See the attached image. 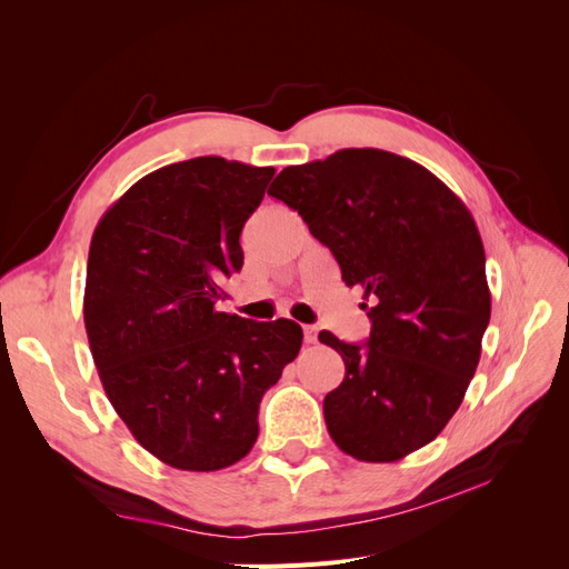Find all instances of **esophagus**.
I'll list each match as a JSON object with an SVG mask.
<instances>
[{
	"instance_id": "esophagus-1",
	"label": "esophagus",
	"mask_w": 569,
	"mask_h": 569,
	"mask_svg": "<svg viewBox=\"0 0 569 569\" xmlns=\"http://www.w3.org/2000/svg\"><path fill=\"white\" fill-rule=\"evenodd\" d=\"M303 341L306 343H316L318 341V330H316L313 325H306L303 327Z\"/></svg>"
}]
</instances>
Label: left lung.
Listing matches in <instances>:
<instances>
[{
    "label": "left lung",
    "mask_w": 569,
    "mask_h": 569,
    "mask_svg": "<svg viewBox=\"0 0 569 569\" xmlns=\"http://www.w3.org/2000/svg\"><path fill=\"white\" fill-rule=\"evenodd\" d=\"M268 194L299 211L341 280L370 299L360 303L372 322L363 343L318 335L347 368L325 396L327 432L366 462L422 449L462 403L491 316L468 206L420 163L382 149L289 166Z\"/></svg>",
    "instance_id": "1"
}]
</instances>
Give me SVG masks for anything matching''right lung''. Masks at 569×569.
Segmentation results:
<instances>
[{
    "instance_id": "1",
    "label": "right lung",
    "mask_w": 569,
    "mask_h": 569,
    "mask_svg": "<svg viewBox=\"0 0 569 569\" xmlns=\"http://www.w3.org/2000/svg\"><path fill=\"white\" fill-rule=\"evenodd\" d=\"M272 176L220 157L170 163L137 180L92 234L82 313L94 366L132 437L170 468L242 460L263 393L301 349L295 320L216 311Z\"/></svg>"
}]
</instances>
